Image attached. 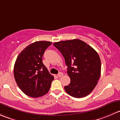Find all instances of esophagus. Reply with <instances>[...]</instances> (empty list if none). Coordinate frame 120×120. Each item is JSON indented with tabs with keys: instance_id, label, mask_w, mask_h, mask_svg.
<instances>
[{
	"instance_id": "obj_1",
	"label": "esophagus",
	"mask_w": 120,
	"mask_h": 120,
	"mask_svg": "<svg viewBox=\"0 0 120 120\" xmlns=\"http://www.w3.org/2000/svg\"><path fill=\"white\" fill-rule=\"evenodd\" d=\"M63 75V73H61V72H60V73L57 74L58 77H62Z\"/></svg>"
}]
</instances>
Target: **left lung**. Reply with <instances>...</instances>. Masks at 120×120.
I'll list each match as a JSON object with an SVG mask.
<instances>
[{"label":"left lung","mask_w":120,"mask_h":120,"mask_svg":"<svg viewBox=\"0 0 120 120\" xmlns=\"http://www.w3.org/2000/svg\"><path fill=\"white\" fill-rule=\"evenodd\" d=\"M64 57L70 83L64 87L67 94L75 98L87 96L94 90L101 74V60L93 48L79 39L53 44Z\"/></svg>","instance_id":"1"}]
</instances>
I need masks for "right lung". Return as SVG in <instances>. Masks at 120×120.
<instances>
[{
    "mask_svg": "<svg viewBox=\"0 0 120 120\" xmlns=\"http://www.w3.org/2000/svg\"><path fill=\"white\" fill-rule=\"evenodd\" d=\"M50 41H36L24 48L19 54L14 66V77L22 91L31 97L47 94L54 79L42 61L45 50Z\"/></svg>",
    "mask_w": 120,
    "mask_h": 120,
    "instance_id": "add662e5",
    "label": "right lung"
}]
</instances>
